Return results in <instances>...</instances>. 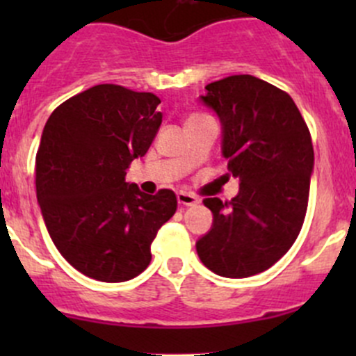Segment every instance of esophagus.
Returning a JSON list of instances; mask_svg holds the SVG:
<instances>
[{
    "instance_id": "34e87169",
    "label": "esophagus",
    "mask_w": 356,
    "mask_h": 356,
    "mask_svg": "<svg viewBox=\"0 0 356 356\" xmlns=\"http://www.w3.org/2000/svg\"><path fill=\"white\" fill-rule=\"evenodd\" d=\"M177 201L179 204H182V207H193V204L198 203V198H196L195 195H189V193H177Z\"/></svg>"
}]
</instances>
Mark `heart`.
Segmentation results:
<instances>
[{
	"label": "heart",
	"mask_w": 356,
	"mask_h": 356,
	"mask_svg": "<svg viewBox=\"0 0 356 356\" xmlns=\"http://www.w3.org/2000/svg\"><path fill=\"white\" fill-rule=\"evenodd\" d=\"M193 117H196V115H193Z\"/></svg>",
	"instance_id": "1"
}]
</instances>
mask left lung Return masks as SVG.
<instances>
[{"mask_svg": "<svg viewBox=\"0 0 356 356\" xmlns=\"http://www.w3.org/2000/svg\"><path fill=\"white\" fill-rule=\"evenodd\" d=\"M201 102L220 117L225 177L239 179V193L231 201L203 200L213 225L196 251L222 277H250L281 260L300 234L314 170L312 136L288 92L253 75L211 82Z\"/></svg>", "mask_w": 356, "mask_h": 356, "instance_id": "8db88e82", "label": "left lung"}]
</instances>
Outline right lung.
<instances>
[{"label":"right lung","instance_id":"1","mask_svg":"<svg viewBox=\"0 0 356 356\" xmlns=\"http://www.w3.org/2000/svg\"><path fill=\"white\" fill-rule=\"evenodd\" d=\"M153 92L99 84L49 115L35 155V193L53 243L88 277L124 282L152 261L156 232L177 210L170 189L156 195L125 182L161 124Z\"/></svg>","mask_w":356,"mask_h":356}]
</instances>
